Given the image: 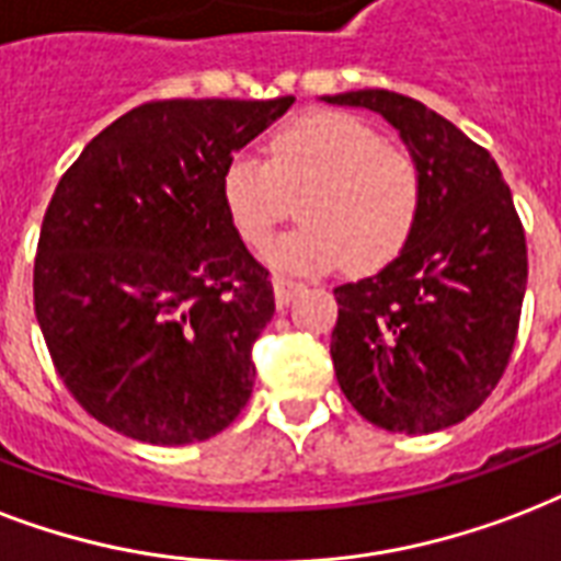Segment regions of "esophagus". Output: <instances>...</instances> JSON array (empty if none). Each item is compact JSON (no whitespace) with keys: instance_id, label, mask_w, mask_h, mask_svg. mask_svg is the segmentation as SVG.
Here are the masks:
<instances>
[{"instance_id":"1","label":"esophagus","mask_w":561,"mask_h":561,"mask_svg":"<svg viewBox=\"0 0 561 561\" xmlns=\"http://www.w3.org/2000/svg\"><path fill=\"white\" fill-rule=\"evenodd\" d=\"M297 290H302V282L290 279V276H276L273 279V294H276V306H288L290 299L297 297Z\"/></svg>"}]
</instances>
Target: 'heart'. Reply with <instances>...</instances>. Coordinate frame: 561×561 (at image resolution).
<instances>
[{"label":"heart","mask_w":561,"mask_h":561,"mask_svg":"<svg viewBox=\"0 0 561 561\" xmlns=\"http://www.w3.org/2000/svg\"><path fill=\"white\" fill-rule=\"evenodd\" d=\"M299 199L302 226L264 250L273 271L327 273L347 262L370 273L397 259L421 211V173L412 158L347 111H309L271 135L267 158L234 152L220 170L229 224L264 247Z\"/></svg>","instance_id":"heart-1"}]
</instances>
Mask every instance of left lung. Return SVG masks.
Listing matches in <instances>:
<instances>
[{"label": "left lung", "mask_w": 561, "mask_h": 561, "mask_svg": "<svg viewBox=\"0 0 561 561\" xmlns=\"http://www.w3.org/2000/svg\"><path fill=\"white\" fill-rule=\"evenodd\" d=\"M382 114L421 173V211L394 262L337 285L341 391L388 433L447 430L497 388L518 337L527 238L489 149L394 91L323 96Z\"/></svg>", "instance_id": "obj_1"}]
</instances>
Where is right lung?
Masks as SVG:
<instances>
[{
  "label": "right lung",
  "instance_id": "1",
  "mask_svg": "<svg viewBox=\"0 0 561 561\" xmlns=\"http://www.w3.org/2000/svg\"><path fill=\"white\" fill-rule=\"evenodd\" d=\"M294 105L161 100L81 149L34 259L53 365L96 421L135 442H205L252 394V344L276 302L220 196V170Z\"/></svg>",
  "mask_w": 561,
  "mask_h": 561
}]
</instances>
